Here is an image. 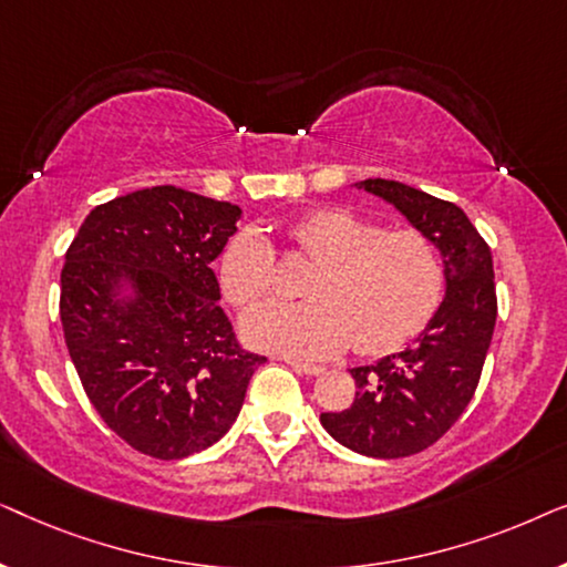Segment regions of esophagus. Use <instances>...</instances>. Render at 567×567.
<instances>
[{"instance_id": "34e87169", "label": "esophagus", "mask_w": 567, "mask_h": 567, "mask_svg": "<svg viewBox=\"0 0 567 567\" xmlns=\"http://www.w3.org/2000/svg\"><path fill=\"white\" fill-rule=\"evenodd\" d=\"M289 367L293 371H299V374H307V377H320L324 367H320V363H305V361H289Z\"/></svg>"}]
</instances>
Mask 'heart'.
<instances>
[{
  "mask_svg": "<svg viewBox=\"0 0 567 567\" xmlns=\"http://www.w3.org/2000/svg\"><path fill=\"white\" fill-rule=\"evenodd\" d=\"M293 252L315 266L301 305L270 301L250 309L243 332L268 351L320 359L355 348L361 355L398 351L436 312L444 260L431 235L415 227L384 229L346 208H317L286 229ZM229 305L252 307L278 286V258L268 237L243 229L219 260Z\"/></svg>",
  "mask_w": 567,
  "mask_h": 567,
  "instance_id": "obj_1",
  "label": "heart"
}]
</instances>
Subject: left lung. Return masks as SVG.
Segmentation results:
<instances>
[{
	"label": "left lung",
	"instance_id": "1",
	"mask_svg": "<svg viewBox=\"0 0 567 567\" xmlns=\"http://www.w3.org/2000/svg\"><path fill=\"white\" fill-rule=\"evenodd\" d=\"M359 188L400 208L444 255L446 297L425 330L405 351L353 369V405L320 415L324 431L343 446L377 460H400L436 444L477 390L498 317L493 255L452 200L382 177Z\"/></svg>",
	"mask_w": 567,
	"mask_h": 567
}]
</instances>
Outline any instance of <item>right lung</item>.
Listing matches in <instances>:
<instances>
[{
	"label": "right lung",
	"mask_w": 567,
	"mask_h": 567,
	"mask_svg": "<svg viewBox=\"0 0 567 567\" xmlns=\"http://www.w3.org/2000/svg\"><path fill=\"white\" fill-rule=\"evenodd\" d=\"M239 216L154 185L92 208L66 250L59 315L76 374L107 429L154 460L216 444L266 363L239 346L212 268ZM121 280L137 289L126 306Z\"/></svg>",
	"instance_id": "obj_1"
}]
</instances>
